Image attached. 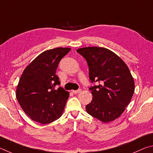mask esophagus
Returning a JSON list of instances; mask_svg holds the SVG:
<instances>
[{"label":"esophagus","mask_w":153,"mask_h":153,"mask_svg":"<svg viewBox=\"0 0 153 153\" xmlns=\"http://www.w3.org/2000/svg\"><path fill=\"white\" fill-rule=\"evenodd\" d=\"M81 91V89H78V90H73L72 92L74 93V94H77V93H79Z\"/></svg>","instance_id":"esophagus-1"}]
</instances>
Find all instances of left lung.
Segmentation results:
<instances>
[{
    "instance_id": "1",
    "label": "left lung",
    "mask_w": 153,
    "mask_h": 153,
    "mask_svg": "<svg viewBox=\"0 0 153 153\" xmlns=\"http://www.w3.org/2000/svg\"><path fill=\"white\" fill-rule=\"evenodd\" d=\"M76 52L87 62L91 102L86 106L91 116L104 123L121 116L134 92V81L126 63L112 51L101 47H85Z\"/></svg>"
}]
</instances>
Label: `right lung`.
<instances>
[{
	"label": "right lung",
	"mask_w": 153,
	"mask_h": 153,
	"mask_svg": "<svg viewBox=\"0 0 153 153\" xmlns=\"http://www.w3.org/2000/svg\"><path fill=\"white\" fill-rule=\"evenodd\" d=\"M71 49L56 48L44 51L24 70L16 97L24 112L35 122L47 124L63 113L69 93L60 85L56 71L58 64Z\"/></svg>",
	"instance_id": "right-lung-1"
}]
</instances>
